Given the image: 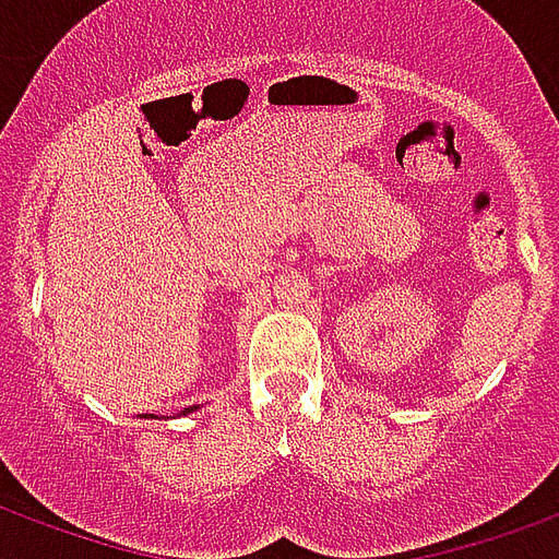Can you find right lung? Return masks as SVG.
I'll return each instance as SVG.
<instances>
[{"instance_id": "obj_1", "label": "right lung", "mask_w": 559, "mask_h": 559, "mask_svg": "<svg viewBox=\"0 0 559 559\" xmlns=\"http://www.w3.org/2000/svg\"><path fill=\"white\" fill-rule=\"evenodd\" d=\"M188 411H191V407H185V413H188ZM146 416H148V413H146Z\"/></svg>"}]
</instances>
